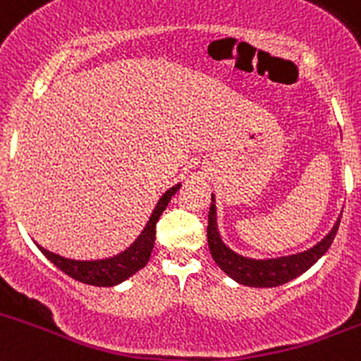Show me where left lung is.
Returning <instances> with one entry per match:
<instances>
[{
  "instance_id": "1",
  "label": "left lung",
  "mask_w": 361,
  "mask_h": 361,
  "mask_svg": "<svg viewBox=\"0 0 361 361\" xmlns=\"http://www.w3.org/2000/svg\"><path fill=\"white\" fill-rule=\"evenodd\" d=\"M338 224H341V220H337V224L328 233V236H324V240H321L310 250L289 255V257L257 261V259L243 257V255L236 254L229 247H226L224 241L220 240V234L216 231L215 199H213L212 194V206H209L208 229H206V233H208V247L209 252H212V257L215 259L216 264L231 279H234L240 284L248 286V288H277V286L286 284V282L293 281L298 275L305 274L307 269L330 248L331 241H334L335 234H337Z\"/></svg>"
}]
</instances>
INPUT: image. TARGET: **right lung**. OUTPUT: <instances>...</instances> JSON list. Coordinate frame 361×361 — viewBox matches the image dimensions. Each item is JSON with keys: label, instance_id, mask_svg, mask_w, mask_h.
Returning a JSON list of instances; mask_svg holds the SVG:
<instances>
[{"label": "right lung", "instance_id": "obj_1", "mask_svg": "<svg viewBox=\"0 0 361 361\" xmlns=\"http://www.w3.org/2000/svg\"><path fill=\"white\" fill-rule=\"evenodd\" d=\"M180 185L181 183L171 187L169 190L160 197L155 209H153L152 216H149L148 224H146L145 231L139 234L137 240H135L127 250L114 255V257L100 259V261H73V259L61 257V255L54 254V252L45 250V248L40 247L38 243L37 247L40 248V252L49 259V261L54 262V264L61 269L63 274L75 279V281L82 282V284L100 286V288H111V286L120 284L125 279L132 277L135 271H139V269L146 266L149 255H152L153 243H155L157 222H159L160 215H162V212L166 209V206L169 204L171 197H173V195L176 194L178 188H180Z\"/></svg>", "mask_w": 361, "mask_h": 361}]
</instances>
